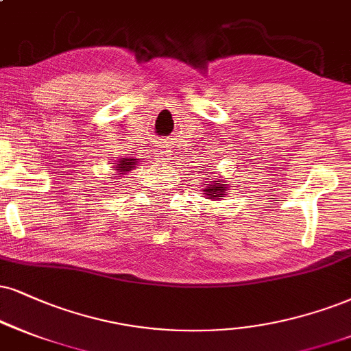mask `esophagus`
Masks as SVG:
<instances>
[{
  "mask_svg": "<svg viewBox=\"0 0 351 351\" xmlns=\"http://www.w3.org/2000/svg\"><path fill=\"white\" fill-rule=\"evenodd\" d=\"M159 148H161L158 153L159 161H166L169 156H171V148H169V145H161Z\"/></svg>",
  "mask_w": 351,
  "mask_h": 351,
  "instance_id": "obj_1",
  "label": "esophagus"
}]
</instances>
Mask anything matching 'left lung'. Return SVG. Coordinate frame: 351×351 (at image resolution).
Listing matches in <instances>:
<instances>
[{"mask_svg":"<svg viewBox=\"0 0 351 351\" xmlns=\"http://www.w3.org/2000/svg\"><path fill=\"white\" fill-rule=\"evenodd\" d=\"M228 190H229V184H226L223 180V177H219V179H210L206 180L205 184V189H203V192H205V197L211 198V200H219V198L228 195Z\"/></svg>","mask_w":351,"mask_h":351,"instance_id":"obj_1","label":"left lung"}]
</instances>
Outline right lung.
<instances>
[{
	"label": "right lung",
	"instance_id": "add662e5",
	"mask_svg": "<svg viewBox=\"0 0 351 351\" xmlns=\"http://www.w3.org/2000/svg\"><path fill=\"white\" fill-rule=\"evenodd\" d=\"M136 162H138V161H136L135 158H120L119 161H117V166L114 167L115 174H117V176L127 174V172L133 171V169H135Z\"/></svg>",
	"mask_w": 351,
	"mask_h": 351
}]
</instances>
